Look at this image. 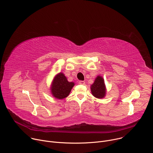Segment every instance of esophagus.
I'll use <instances>...</instances> for the list:
<instances>
[{
    "mask_svg": "<svg viewBox=\"0 0 153 153\" xmlns=\"http://www.w3.org/2000/svg\"><path fill=\"white\" fill-rule=\"evenodd\" d=\"M79 84H82V85H84V84H85V81H79Z\"/></svg>",
    "mask_w": 153,
    "mask_h": 153,
    "instance_id": "obj_1",
    "label": "esophagus"
}]
</instances>
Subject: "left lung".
Returning a JSON list of instances; mask_svg holds the SVG:
<instances>
[{
    "label": "left lung",
    "instance_id": "obj_1",
    "mask_svg": "<svg viewBox=\"0 0 153 153\" xmlns=\"http://www.w3.org/2000/svg\"><path fill=\"white\" fill-rule=\"evenodd\" d=\"M91 91L93 96L97 98H103L106 96V88L104 78L98 75L91 86Z\"/></svg>",
    "mask_w": 153,
    "mask_h": 153
}]
</instances>
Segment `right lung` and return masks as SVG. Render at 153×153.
Returning a JSON list of instances; mask_svg holds the SVG:
<instances>
[{
	"mask_svg": "<svg viewBox=\"0 0 153 153\" xmlns=\"http://www.w3.org/2000/svg\"><path fill=\"white\" fill-rule=\"evenodd\" d=\"M75 86L74 82L67 81L66 76L62 72L56 74L50 86V92L56 99H64L70 94Z\"/></svg>",
	"mask_w": 153,
	"mask_h": 153,
	"instance_id": "obj_1",
	"label": "right lung"
}]
</instances>
